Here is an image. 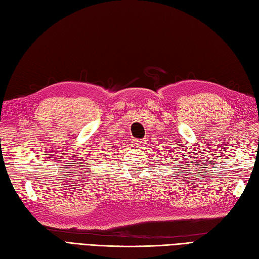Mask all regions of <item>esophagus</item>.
I'll return each instance as SVG.
<instances>
[{"label": "esophagus", "mask_w": 259, "mask_h": 259, "mask_svg": "<svg viewBox=\"0 0 259 259\" xmlns=\"http://www.w3.org/2000/svg\"><path fill=\"white\" fill-rule=\"evenodd\" d=\"M142 144H143V142L141 140H135L134 141V145L137 146V147H140Z\"/></svg>", "instance_id": "obj_1"}]
</instances>
